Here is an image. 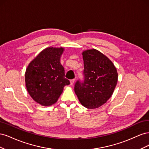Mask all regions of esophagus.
I'll list each match as a JSON object with an SVG mask.
<instances>
[{
  "label": "esophagus",
  "mask_w": 149,
  "mask_h": 149,
  "mask_svg": "<svg viewBox=\"0 0 149 149\" xmlns=\"http://www.w3.org/2000/svg\"><path fill=\"white\" fill-rule=\"evenodd\" d=\"M75 82V79H72L70 80V84L71 85H73Z\"/></svg>",
  "instance_id": "34e87169"
}]
</instances>
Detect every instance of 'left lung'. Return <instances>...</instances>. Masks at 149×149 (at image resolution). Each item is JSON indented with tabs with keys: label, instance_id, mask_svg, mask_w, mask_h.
Masks as SVG:
<instances>
[{
	"label": "left lung",
	"instance_id": "obj_1",
	"mask_svg": "<svg viewBox=\"0 0 149 149\" xmlns=\"http://www.w3.org/2000/svg\"><path fill=\"white\" fill-rule=\"evenodd\" d=\"M82 55L84 81L76 82L74 92L83 106L95 109L111 97L118 82V74L112 62L97 49H88Z\"/></svg>",
	"mask_w": 149,
	"mask_h": 149
}]
</instances>
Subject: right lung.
Returning <instances> with one entry per match:
<instances>
[{
    "label": "right lung",
    "instance_id": "obj_1",
    "mask_svg": "<svg viewBox=\"0 0 149 149\" xmlns=\"http://www.w3.org/2000/svg\"><path fill=\"white\" fill-rule=\"evenodd\" d=\"M63 48L48 47L40 52L25 71L26 89L33 100L42 106L55 104L63 88L70 84L60 63Z\"/></svg>",
    "mask_w": 149,
    "mask_h": 149
}]
</instances>
